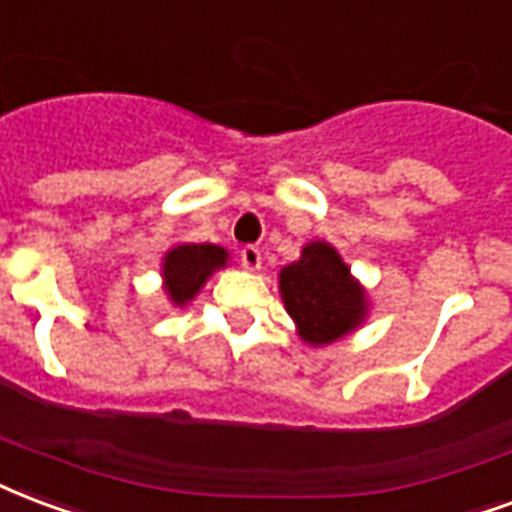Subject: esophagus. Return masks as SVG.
Masks as SVG:
<instances>
[{"mask_svg":"<svg viewBox=\"0 0 512 512\" xmlns=\"http://www.w3.org/2000/svg\"><path fill=\"white\" fill-rule=\"evenodd\" d=\"M260 263H263V255H260V249H257V246L249 244L241 249V266H244L246 271H257Z\"/></svg>","mask_w":512,"mask_h":512,"instance_id":"34e87169","label":"esophagus"}]
</instances>
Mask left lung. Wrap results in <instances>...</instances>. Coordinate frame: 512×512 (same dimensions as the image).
I'll list each match as a JSON object with an SVG mask.
<instances>
[{"label": "left lung", "mask_w": 512, "mask_h": 512, "mask_svg": "<svg viewBox=\"0 0 512 512\" xmlns=\"http://www.w3.org/2000/svg\"><path fill=\"white\" fill-rule=\"evenodd\" d=\"M279 293L301 339L314 347L355 331L369 312L363 287L352 279L339 252L325 241L306 244L301 257L282 268Z\"/></svg>", "instance_id": "obj_1"}]
</instances>
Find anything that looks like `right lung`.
<instances>
[{
    "label": "right lung",
    "instance_id": "obj_1",
    "mask_svg": "<svg viewBox=\"0 0 512 512\" xmlns=\"http://www.w3.org/2000/svg\"><path fill=\"white\" fill-rule=\"evenodd\" d=\"M227 252L217 244H179L170 249L162 263L165 290L176 306L189 304L206 279L219 268H225Z\"/></svg>",
    "mask_w": 512,
    "mask_h": 512
}]
</instances>
